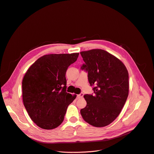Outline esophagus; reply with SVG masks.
Returning a JSON list of instances; mask_svg holds the SVG:
<instances>
[{"mask_svg":"<svg viewBox=\"0 0 154 154\" xmlns=\"http://www.w3.org/2000/svg\"><path fill=\"white\" fill-rule=\"evenodd\" d=\"M83 96H84V94L82 93H81V94H80L79 95H77V97L78 98H82L83 97Z\"/></svg>","mask_w":154,"mask_h":154,"instance_id":"1","label":"esophagus"}]
</instances>
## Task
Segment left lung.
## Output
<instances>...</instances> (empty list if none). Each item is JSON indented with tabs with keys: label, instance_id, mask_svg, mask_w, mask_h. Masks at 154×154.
<instances>
[{
	"label": "left lung",
	"instance_id": "left-lung-1",
	"mask_svg": "<svg viewBox=\"0 0 154 154\" xmlns=\"http://www.w3.org/2000/svg\"><path fill=\"white\" fill-rule=\"evenodd\" d=\"M85 62L81 69L88 72L95 95L84 96L87 105L80 111L85 121L104 127L119 115L129 95V73L121 60L101 49L80 52Z\"/></svg>",
	"mask_w": 154,
	"mask_h": 154
}]
</instances>
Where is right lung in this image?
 <instances>
[{
	"instance_id": "add662e5",
	"label": "right lung",
	"mask_w": 154,
	"mask_h": 154,
	"mask_svg": "<svg viewBox=\"0 0 154 154\" xmlns=\"http://www.w3.org/2000/svg\"><path fill=\"white\" fill-rule=\"evenodd\" d=\"M78 56L79 53L44 55L25 74L23 105L30 118L39 128L53 129L63 122L69 105L76 97L66 92V73Z\"/></svg>"
}]
</instances>
